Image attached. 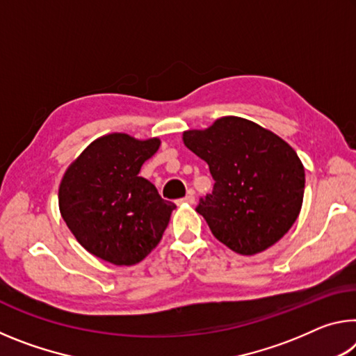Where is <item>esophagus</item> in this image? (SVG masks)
<instances>
[{
	"mask_svg": "<svg viewBox=\"0 0 356 356\" xmlns=\"http://www.w3.org/2000/svg\"><path fill=\"white\" fill-rule=\"evenodd\" d=\"M179 202H185V204H195V195H193V191L186 193V196L182 197Z\"/></svg>",
	"mask_w": 356,
	"mask_h": 356,
	"instance_id": "1",
	"label": "esophagus"
}]
</instances>
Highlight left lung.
<instances>
[{
  "mask_svg": "<svg viewBox=\"0 0 356 356\" xmlns=\"http://www.w3.org/2000/svg\"><path fill=\"white\" fill-rule=\"evenodd\" d=\"M182 141L209 165L212 195L197 213L229 250L262 252L286 236L303 204L305 166L291 144L252 120L222 116Z\"/></svg>",
  "mask_w": 356,
  "mask_h": 356,
  "instance_id": "1",
  "label": "left lung"
}]
</instances>
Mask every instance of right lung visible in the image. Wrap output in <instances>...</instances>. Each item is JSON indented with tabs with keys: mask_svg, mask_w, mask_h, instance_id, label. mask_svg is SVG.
Returning <instances> with one entry per match:
<instances>
[{
	"mask_svg": "<svg viewBox=\"0 0 356 356\" xmlns=\"http://www.w3.org/2000/svg\"><path fill=\"white\" fill-rule=\"evenodd\" d=\"M160 138L108 134L67 166L59 184L63 220L84 250L114 265L141 262L156 245L176 204L138 174Z\"/></svg>",
	"mask_w": 356,
	"mask_h": 356,
	"instance_id": "add662e5",
	"label": "right lung"
}]
</instances>
